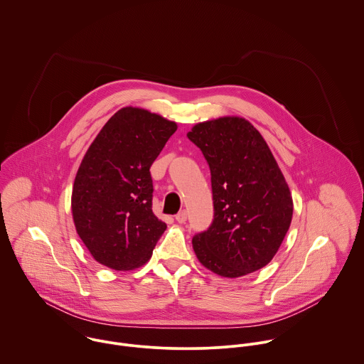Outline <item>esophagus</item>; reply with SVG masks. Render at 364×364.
Listing matches in <instances>:
<instances>
[{
	"instance_id": "1",
	"label": "esophagus",
	"mask_w": 364,
	"mask_h": 364,
	"mask_svg": "<svg viewBox=\"0 0 364 364\" xmlns=\"http://www.w3.org/2000/svg\"><path fill=\"white\" fill-rule=\"evenodd\" d=\"M176 220L178 222V223H184L186 220H187V211H180L177 215H176Z\"/></svg>"
}]
</instances>
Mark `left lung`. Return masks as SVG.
<instances>
[{"instance_id":"left-lung-1","label":"left lung","mask_w":364,"mask_h":364,"mask_svg":"<svg viewBox=\"0 0 364 364\" xmlns=\"http://www.w3.org/2000/svg\"><path fill=\"white\" fill-rule=\"evenodd\" d=\"M187 138L210 164L214 220L193 237L198 262L220 277L263 269L292 219L289 184L260 132L242 117L196 124Z\"/></svg>"}]
</instances>
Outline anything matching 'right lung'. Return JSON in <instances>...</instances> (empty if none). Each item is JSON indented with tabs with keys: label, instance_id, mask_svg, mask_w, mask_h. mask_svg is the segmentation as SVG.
Returning <instances> with one entry per match:
<instances>
[{
	"label": "right lung",
	"instance_id": "right-lung-1",
	"mask_svg": "<svg viewBox=\"0 0 364 364\" xmlns=\"http://www.w3.org/2000/svg\"><path fill=\"white\" fill-rule=\"evenodd\" d=\"M177 124L138 107L117 111L87 149L74 178L75 230L94 257L112 270L149 262L167 225L151 211L150 166Z\"/></svg>",
	"mask_w": 364,
	"mask_h": 364
}]
</instances>
